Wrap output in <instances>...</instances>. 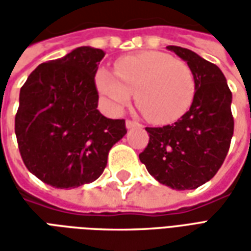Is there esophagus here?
<instances>
[{"label": "esophagus", "instance_id": "esophagus-1", "mask_svg": "<svg viewBox=\"0 0 251 251\" xmlns=\"http://www.w3.org/2000/svg\"><path fill=\"white\" fill-rule=\"evenodd\" d=\"M137 126H140V124L136 122V121H126V129H133V127H137Z\"/></svg>", "mask_w": 251, "mask_h": 251}]
</instances>
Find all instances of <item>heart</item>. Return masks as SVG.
<instances>
[{
    "label": "heart",
    "mask_w": 251,
    "mask_h": 251,
    "mask_svg": "<svg viewBox=\"0 0 251 251\" xmlns=\"http://www.w3.org/2000/svg\"><path fill=\"white\" fill-rule=\"evenodd\" d=\"M115 74L99 68L95 86L107 109L121 113L136 102L154 124L174 122L192 104L195 95L194 74L184 62L168 53L148 51L120 57Z\"/></svg>",
    "instance_id": "1"
}]
</instances>
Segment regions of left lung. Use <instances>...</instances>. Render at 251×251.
<instances>
[{
  "label": "left lung",
  "mask_w": 251,
  "mask_h": 251,
  "mask_svg": "<svg viewBox=\"0 0 251 251\" xmlns=\"http://www.w3.org/2000/svg\"><path fill=\"white\" fill-rule=\"evenodd\" d=\"M167 50L194 74V100L177 122L147 127L149 144L140 160L158 183L177 191L195 189L215 176L227 156L234 133L232 94L219 67L187 48Z\"/></svg>",
  "instance_id": "obj_1"
}]
</instances>
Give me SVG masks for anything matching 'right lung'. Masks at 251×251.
<instances>
[{"instance_id":"add662e5","label":"right lung","mask_w":251,"mask_h":251,"mask_svg":"<svg viewBox=\"0 0 251 251\" xmlns=\"http://www.w3.org/2000/svg\"><path fill=\"white\" fill-rule=\"evenodd\" d=\"M103 56L98 48H75L37 66L20 90L14 131L21 157L30 174L55 188L95 181L126 134L125 121L98 110L94 76Z\"/></svg>"}]
</instances>
